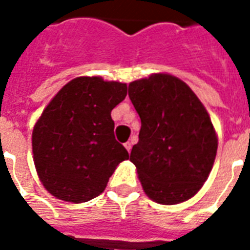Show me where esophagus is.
I'll return each instance as SVG.
<instances>
[{"mask_svg":"<svg viewBox=\"0 0 250 250\" xmlns=\"http://www.w3.org/2000/svg\"><path fill=\"white\" fill-rule=\"evenodd\" d=\"M125 150H127V151L131 152V148H132V142H125Z\"/></svg>","mask_w":250,"mask_h":250,"instance_id":"1","label":"esophagus"}]
</instances>
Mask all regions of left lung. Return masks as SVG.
Returning <instances> with one entry per match:
<instances>
[{"mask_svg": "<svg viewBox=\"0 0 250 250\" xmlns=\"http://www.w3.org/2000/svg\"><path fill=\"white\" fill-rule=\"evenodd\" d=\"M128 96L142 123L130 161L145 193L162 205L188 201L208 179L217 154L208 111L186 83L167 73L130 83Z\"/></svg>", "mask_w": 250, "mask_h": 250, "instance_id": "left-lung-1", "label": "left lung"}]
</instances>
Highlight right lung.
<instances>
[{
  "label": "right lung",
  "instance_id": "obj_1",
  "mask_svg": "<svg viewBox=\"0 0 250 250\" xmlns=\"http://www.w3.org/2000/svg\"><path fill=\"white\" fill-rule=\"evenodd\" d=\"M127 84L99 76L73 79L36 122L32 150L41 184L56 198L82 204L104 191L128 152L115 139L111 111Z\"/></svg>",
  "mask_w": 250,
  "mask_h": 250
}]
</instances>
